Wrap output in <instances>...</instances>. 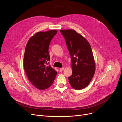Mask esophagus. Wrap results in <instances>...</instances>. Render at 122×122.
<instances>
[{
  "mask_svg": "<svg viewBox=\"0 0 122 122\" xmlns=\"http://www.w3.org/2000/svg\"><path fill=\"white\" fill-rule=\"evenodd\" d=\"M64 67H62V68H60V70L59 71H60V72H62L64 70Z\"/></svg>",
  "mask_w": 122,
  "mask_h": 122,
  "instance_id": "1",
  "label": "esophagus"
}]
</instances>
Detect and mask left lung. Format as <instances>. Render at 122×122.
<instances>
[{
	"label": "left lung",
	"mask_w": 122,
	"mask_h": 122,
	"mask_svg": "<svg viewBox=\"0 0 122 122\" xmlns=\"http://www.w3.org/2000/svg\"><path fill=\"white\" fill-rule=\"evenodd\" d=\"M71 59L72 74L68 77L72 88L81 90L90 83L95 72V62L89 42L73 29L60 30Z\"/></svg>",
	"instance_id": "1"
}]
</instances>
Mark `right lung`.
I'll return each mask as SVG.
<instances>
[{
    "label": "right lung",
    "instance_id": "right-lung-1",
    "mask_svg": "<svg viewBox=\"0 0 122 122\" xmlns=\"http://www.w3.org/2000/svg\"><path fill=\"white\" fill-rule=\"evenodd\" d=\"M57 33L56 30L38 32L28 40L24 57V68L28 79L41 90L48 88L56 78L57 72L50 65L49 46Z\"/></svg>",
    "mask_w": 122,
    "mask_h": 122
}]
</instances>
